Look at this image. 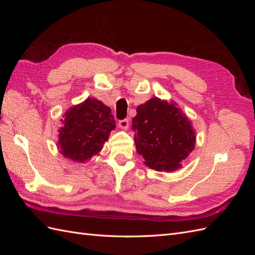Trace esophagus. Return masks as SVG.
Instances as JSON below:
<instances>
[{"label":"esophagus","instance_id":"1","mask_svg":"<svg viewBox=\"0 0 255 255\" xmlns=\"http://www.w3.org/2000/svg\"><path fill=\"white\" fill-rule=\"evenodd\" d=\"M128 119H123V120H120L119 121V127L122 128V129H128Z\"/></svg>","mask_w":255,"mask_h":255}]
</instances>
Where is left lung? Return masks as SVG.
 Here are the masks:
<instances>
[{
    "mask_svg": "<svg viewBox=\"0 0 255 255\" xmlns=\"http://www.w3.org/2000/svg\"><path fill=\"white\" fill-rule=\"evenodd\" d=\"M132 129L137 153L144 165L156 171L172 172L195 149L192 123L174 101L157 97L137 107Z\"/></svg>",
    "mask_w": 255,
    "mask_h": 255,
    "instance_id": "obj_1",
    "label": "left lung"
}]
</instances>
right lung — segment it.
<instances>
[{"mask_svg": "<svg viewBox=\"0 0 255 255\" xmlns=\"http://www.w3.org/2000/svg\"><path fill=\"white\" fill-rule=\"evenodd\" d=\"M63 118L56 145L61 155L75 163H87L99 155L116 128L111 109L96 98L71 106Z\"/></svg>", "mask_w": 255, "mask_h": 255, "instance_id": "add662e5", "label": "right lung"}]
</instances>
